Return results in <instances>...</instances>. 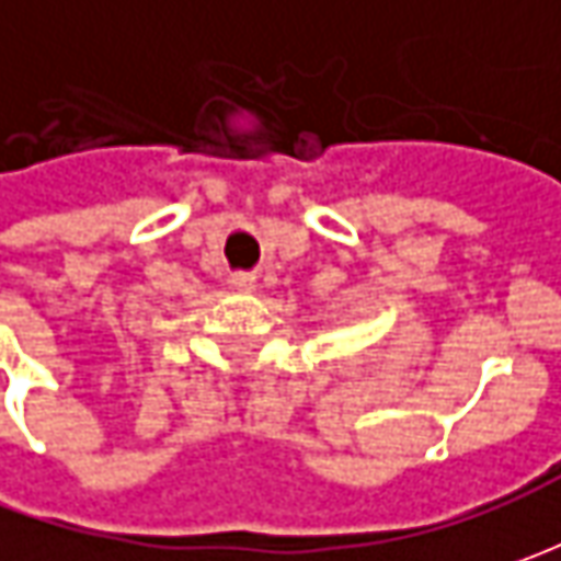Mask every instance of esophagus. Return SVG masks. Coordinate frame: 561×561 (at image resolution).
<instances>
[{
    "label": "esophagus",
    "instance_id": "obj_1",
    "mask_svg": "<svg viewBox=\"0 0 561 561\" xmlns=\"http://www.w3.org/2000/svg\"><path fill=\"white\" fill-rule=\"evenodd\" d=\"M230 287L240 293H252L259 287V280H255V274H249V271H237V274H230Z\"/></svg>",
    "mask_w": 561,
    "mask_h": 561
}]
</instances>
